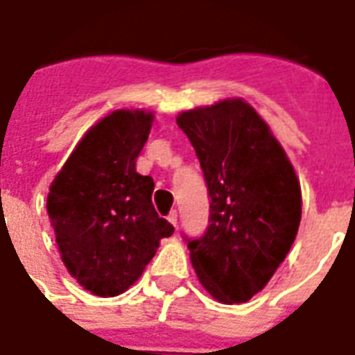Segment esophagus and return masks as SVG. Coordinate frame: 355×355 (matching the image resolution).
I'll use <instances>...</instances> for the list:
<instances>
[{
	"instance_id": "34e87169",
	"label": "esophagus",
	"mask_w": 355,
	"mask_h": 355,
	"mask_svg": "<svg viewBox=\"0 0 355 355\" xmlns=\"http://www.w3.org/2000/svg\"><path fill=\"white\" fill-rule=\"evenodd\" d=\"M167 218H169V223L173 224V226H177V223H178V213H177V211H171L169 216H167Z\"/></svg>"
}]
</instances>
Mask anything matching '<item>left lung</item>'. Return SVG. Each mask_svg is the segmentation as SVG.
I'll return each instance as SVG.
<instances>
[{"label":"left lung","instance_id":"obj_1","mask_svg":"<svg viewBox=\"0 0 355 355\" xmlns=\"http://www.w3.org/2000/svg\"><path fill=\"white\" fill-rule=\"evenodd\" d=\"M205 177L209 226L186 238L201 285L224 304L264 289L297 238L302 200L293 165L266 121L241 98L182 112Z\"/></svg>","mask_w":355,"mask_h":355}]
</instances>
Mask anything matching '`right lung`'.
<instances>
[{"instance_id":"1","label":"right lung","mask_w":355,"mask_h":355,"mask_svg":"<svg viewBox=\"0 0 355 355\" xmlns=\"http://www.w3.org/2000/svg\"><path fill=\"white\" fill-rule=\"evenodd\" d=\"M152 112L116 110L93 125L60 169L47 213L68 272L98 297L137 282L175 232L152 205L154 180L137 173Z\"/></svg>"}]
</instances>
